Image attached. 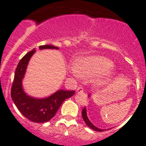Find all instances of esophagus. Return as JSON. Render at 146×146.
I'll list each match as a JSON object with an SVG mask.
<instances>
[{
  "label": "esophagus",
  "mask_w": 146,
  "mask_h": 146,
  "mask_svg": "<svg viewBox=\"0 0 146 146\" xmlns=\"http://www.w3.org/2000/svg\"><path fill=\"white\" fill-rule=\"evenodd\" d=\"M77 92H83V88H82V87H79L77 89Z\"/></svg>",
  "instance_id": "34e87169"
}]
</instances>
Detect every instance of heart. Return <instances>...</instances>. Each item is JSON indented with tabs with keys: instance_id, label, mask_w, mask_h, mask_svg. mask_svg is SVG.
I'll use <instances>...</instances> for the list:
<instances>
[{
	"instance_id": "obj_1",
	"label": "heart",
	"mask_w": 146,
	"mask_h": 146,
	"mask_svg": "<svg viewBox=\"0 0 146 146\" xmlns=\"http://www.w3.org/2000/svg\"><path fill=\"white\" fill-rule=\"evenodd\" d=\"M114 63L108 58L101 56H92L79 59L76 66L70 68V73L74 77L90 78L104 73L106 79L114 76L115 72L111 68Z\"/></svg>"
}]
</instances>
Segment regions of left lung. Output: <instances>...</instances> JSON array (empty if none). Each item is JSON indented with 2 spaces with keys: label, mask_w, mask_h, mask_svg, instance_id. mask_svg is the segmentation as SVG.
I'll return each instance as SVG.
<instances>
[{
  "label": "left lung",
  "mask_w": 146,
  "mask_h": 146,
  "mask_svg": "<svg viewBox=\"0 0 146 146\" xmlns=\"http://www.w3.org/2000/svg\"><path fill=\"white\" fill-rule=\"evenodd\" d=\"M82 119H83L84 121H85V123H86L87 126H89L90 129H93L94 131H104V129H99V128L96 127V126H94V125L91 123L90 121L89 120V119H88V117H87L86 108H85H85H83V110H82Z\"/></svg>",
  "instance_id": "obj_1"
}]
</instances>
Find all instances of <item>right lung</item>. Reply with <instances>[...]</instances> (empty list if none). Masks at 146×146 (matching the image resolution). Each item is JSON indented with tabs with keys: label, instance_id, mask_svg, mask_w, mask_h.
Listing matches in <instances>:
<instances>
[{
	"label": "right lung",
	"instance_id": "add662e5",
	"mask_svg": "<svg viewBox=\"0 0 146 146\" xmlns=\"http://www.w3.org/2000/svg\"><path fill=\"white\" fill-rule=\"evenodd\" d=\"M44 48L58 49V47L53 45L39 46V49ZM35 52V48L28 52L17 65L11 88V98L25 117L36 123H44L55 116L64 101L73 96L75 91L60 90L51 96L43 99H36L27 95L23 89L22 80L29 59Z\"/></svg>",
	"mask_w": 146,
	"mask_h": 146
}]
</instances>
